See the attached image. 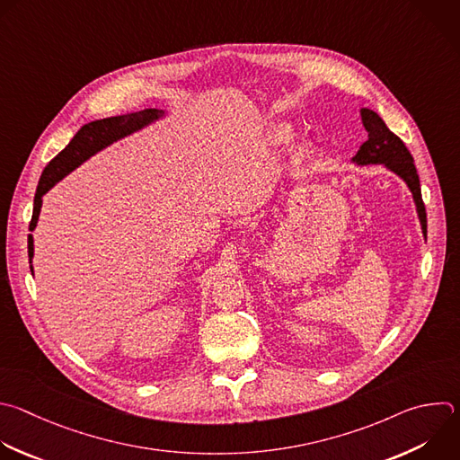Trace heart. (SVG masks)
Returning <instances> with one entry per match:
<instances>
[{
	"label": "heart",
	"mask_w": 460,
	"mask_h": 460,
	"mask_svg": "<svg viewBox=\"0 0 460 460\" xmlns=\"http://www.w3.org/2000/svg\"><path fill=\"white\" fill-rule=\"evenodd\" d=\"M288 133H290V129L287 128V126H279L278 128V135L283 138V137H288Z\"/></svg>",
	"instance_id": "1"
}]
</instances>
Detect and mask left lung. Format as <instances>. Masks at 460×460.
Masks as SVG:
<instances>
[{
	"label": "left lung",
	"instance_id": "8db88e82",
	"mask_svg": "<svg viewBox=\"0 0 460 460\" xmlns=\"http://www.w3.org/2000/svg\"><path fill=\"white\" fill-rule=\"evenodd\" d=\"M361 120L363 126L368 133V138L361 144L359 151L356 153V157L352 159L354 164L358 166H370V164H383L386 170L401 177L406 186L411 191L419 222L422 227V234L426 238V209L420 195V182L419 175L413 164L411 153L404 146V142L388 129L385 120L368 108L361 110Z\"/></svg>",
	"mask_w": 460,
	"mask_h": 460
}]
</instances>
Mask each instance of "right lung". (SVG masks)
Instances as JSON below:
<instances>
[{
  "label": "right lung",
  "mask_w": 460,
  "mask_h": 460,
  "mask_svg": "<svg viewBox=\"0 0 460 460\" xmlns=\"http://www.w3.org/2000/svg\"><path fill=\"white\" fill-rule=\"evenodd\" d=\"M161 117H164L163 110L147 108V110H142V111L117 115V117H106V119L84 124L74 135V138L68 142V146L61 153H58V155L45 168V172L40 179L38 190H36L34 211H32V220H31L29 229L31 231L36 229L38 220H40V213H41L43 195H47V191H50V188H54L70 172H74L84 161H88L92 155H95L97 151H101L106 146L117 142L119 138H124V137L142 129L144 126L151 124L153 120H159ZM32 258H34V238H32V234H29V260H31V263H32ZM31 270H34L32 265H31Z\"/></svg>",
  "instance_id": "right-lung-1"
}]
</instances>
